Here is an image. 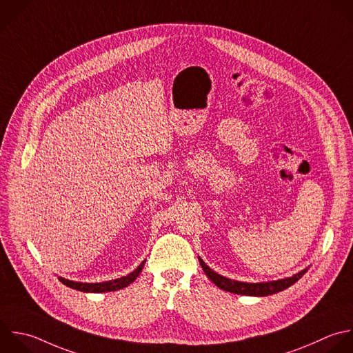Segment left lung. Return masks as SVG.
I'll use <instances>...</instances> for the list:
<instances>
[{
  "mask_svg": "<svg viewBox=\"0 0 353 353\" xmlns=\"http://www.w3.org/2000/svg\"><path fill=\"white\" fill-rule=\"evenodd\" d=\"M199 262L203 268V270L205 272V274L210 277V280L218 285L219 288L233 292V294H241V295H255V296H265V295H272L276 294L279 291H283L285 288H288L290 285H292L295 281H298L303 273L306 272L302 270L291 277L287 279H281L277 281H269V283H243V281H236V280H230L228 277H223L221 274H218L216 272H214L212 269H210L204 261L201 258H199Z\"/></svg>",
  "mask_w": 353,
  "mask_h": 353,
  "instance_id": "left-lung-1",
  "label": "left lung"
}]
</instances>
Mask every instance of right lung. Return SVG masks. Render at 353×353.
<instances>
[{
	"instance_id": "add662e5",
	"label": "right lung",
	"mask_w": 353,
	"mask_h": 353,
	"mask_svg": "<svg viewBox=\"0 0 353 353\" xmlns=\"http://www.w3.org/2000/svg\"><path fill=\"white\" fill-rule=\"evenodd\" d=\"M143 265H145V261L134 270L131 272L130 274L127 276H123L120 279H114V280H110V281H103V283H77V281H70V280H66L63 277H59V280L70 287V288H74V290H79V291H84V292H108V291H116V290H120V288H124L127 285H130L132 281H135V279L139 276V273L142 272L143 269Z\"/></svg>"
}]
</instances>
